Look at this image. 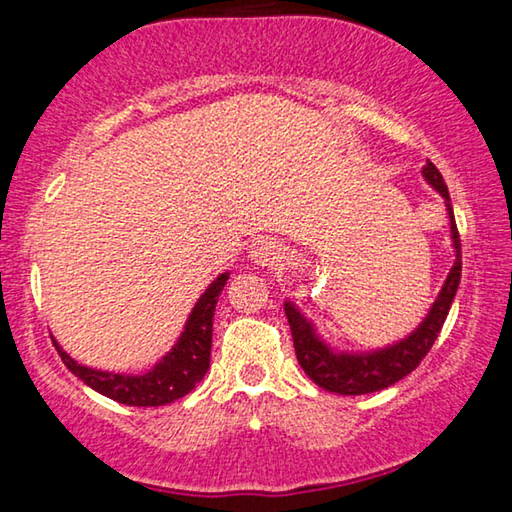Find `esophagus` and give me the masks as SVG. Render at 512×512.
Masks as SVG:
<instances>
[{
    "mask_svg": "<svg viewBox=\"0 0 512 512\" xmlns=\"http://www.w3.org/2000/svg\"><path fill=\"white\" fill-rule=\"evenodd\" d=\"M275 255H277V248L271 239L259 237L253 241V244H250V259H255L257 264H262V266L273 264Z\"/></svg>",
    "mask_w": 512,
    "mask_h": 512,
    "instance_id": "1",
    "label": "esophagus"
}]
</instances>
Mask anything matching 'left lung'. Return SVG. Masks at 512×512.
Here are the masks:
<instances>
[{
    "label": "left lung",
    "mask_w": 512,
    "mask_h": 512,
    "mask_svg": "<svg viewBox=\"0 0 512 512\" xmlns=\"http://www.w3.org/2000/svg\"><path fill=\"white\" fill-rule=\"evenodd\" d=\"M422 176L440 196L445 198L449 223H452L456 262L452 266V271H449L436 302L431 305L427 318L422 320L413 334L406 336L400 343L388 345V348H381L368 354H336L318 339L309 320L302 316L291 302H284V314L289 318L298 363L314 384L325 388L329 393L366 395L393 386L395 381L404 379L409 372L420 366V361L427 357L433 341L438 339L440 329H443L449 307H452L456 296L458 282H461V237H458L447 185L443 176H440V171L436 169V164L427 160V164L422 167Z\"/></svg>",
    "instance_id": "8db88e82"
}]
</instances>
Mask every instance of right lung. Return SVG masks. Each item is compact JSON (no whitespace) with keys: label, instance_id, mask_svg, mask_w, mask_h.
I'll return each mask as SVG.
<instances>
[{"label":"right lung","instance_id":"add662e5","mask_svg":"<svg viewBox=\"0 0 512 512\" xmlns=\"http://www.w3.org/2000/svg\"><path fill=\"white\" fill-rule=\"evenodd\" d=\"M225 282H228V273H221L205 289L201 300L196 302L192 314H189L185 332L180 334L178 343L173 345L167 357L155 363L144 375L133 377L81 366L60 348L56 339L51 341H54L65 366L97 393L126 406H164L192 391L210 368L214 309Z\"/></svg>","mask_w":512,"mask_h":512}]
</instances>
